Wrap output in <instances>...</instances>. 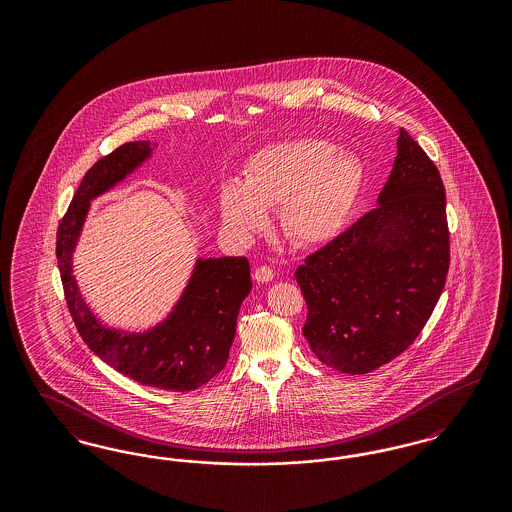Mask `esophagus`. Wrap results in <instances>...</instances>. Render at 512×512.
Listing matches in <instances>:
<instances>
[{
    "label": "esophagus",
    "mask_w": 512,
    "mask_h": 512,
    "mask_svg": "<svg viewBox=\"0 0 512 512\" xmlns=\"http://www.w3.org/2000/svg\"><path fill=\"white\" fill-rule=\"evenodd\" d=\"M253 278H255L259 284H267V282H270V280L274 278V272H272V268L263 265V267L255 268Z\"/></svg>",
    "instance_id": "34e87169"
}]
</instances>
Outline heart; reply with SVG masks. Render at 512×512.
Masks as SVG:
<instances>
[{"instance_id":"1","label":"heart","mask_w":512,"mask_h":512,"mask_svg":"<svg viewBox=\"0 0 512 512\" xmlns=\"http://www.w3.org/2000/svg\"><path fill=\"white\" fill-rule=\"evenodd\" d=\"M363 186L359 161L324 140L303 138L257 151L244 182L220 190V215L240 238L267 226V209L280 207L284 234L299 245L332 242L345 228Z\"/></svg>"}]
</instances>
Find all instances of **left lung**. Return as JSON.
I'll use <instances>...</instances> for the list:
<instances>
[{
  "label": "left lung",
  "mask_w": 512,
  "mask_h": 512,
  "mask_svg": "<svg viewBox=\"0 0 512 512\" xmlns=\"http://www.w3.org/2000/svg\"><path fill=\"white\" fill-rule=\"evenodd\" d=\"M447 270L445 188L434 161L401 128L378 207L295 270L309 309L303 336L324 365L372 372L418 338Z\"/></svg>",
  "instance_id": "left-lung-1"
}]
</instances>
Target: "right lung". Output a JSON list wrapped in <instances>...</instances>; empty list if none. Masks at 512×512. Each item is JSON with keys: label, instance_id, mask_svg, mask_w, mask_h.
I'll list each match as a JSON object with an SVG mask.
<instances>
[{"label": "right lung", "instance_id": "add662e5", "mask_svg": "<svg viewBox=\"0 0 512 512\" xmlns=\"http://www.w3.org/2000/svg\"><path fill=\"white\" fill-rule=\"evenodd\" d=\"M151 142H128L84 174L59 222L57 263L76 330L103 363L134 382L169 391H192L217 376L228 361L236 320L251 292L245 257L197 259L188 286L169 317L146 332H122L99 322L73 274V253L90 201L109 192L151 157Z\"/></svg>", "mask_w": 512, "mask_h": 512}]
</instances>
